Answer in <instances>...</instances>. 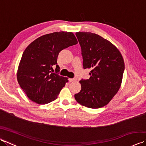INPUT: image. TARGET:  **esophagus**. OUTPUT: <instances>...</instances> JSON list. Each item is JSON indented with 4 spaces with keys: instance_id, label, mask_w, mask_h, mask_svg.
Instances as JSON below:
<instances>
[{
    "instance_id": "esophagus-1",
    "label": "esophagus",
    "mask_w": 146,
    "mask_h": 146,
    "mask_svg": "<svg viewBox=\"0 0 146 146\" xmlns=\"http://www.w3.org/2000/svg\"><path fill=\"white\" fill-rule=\"evenodd\" d=\"M68 80H69V82H71L76 81V79L75 78H69V79H68Z\"/></svg>"
}]
</instances>
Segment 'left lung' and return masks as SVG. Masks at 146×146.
<instances>
[{
  "label": "left lung",
  "instance_id": "1",
  "mask_svg": "<svg viewBox=\"0 0 146 146\" xmlns=\"http://www.w3.org/2000/svg\"><path fill=\"white\" fill-rule=\"evenodd\" d=\"M82 49L83 66L91 68V76L80 81L81 90L75 95L79 104L98 108L107 105L119 91L125 64L115 46L95 33H76Z\"/></svg>",
  "mask_w": 146,
  "mask_h": 146
}]
</instances>
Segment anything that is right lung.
Returning <instances> with one entry per match:
<instances>
[{
	"instance_id": "add662e5",
	"label": "right lung",
	"mask_w": 146,
	"mask_h": 146,
	"mask_svg": "<svg viewBox=\"0 0 146 146\" xmlns=\"http://www.w3.org/2000/svg\"><path fill=\"white\" fill-rule=\"evenodd\" d=\"M77 43L73 33L61 31L42 36L27 46L19 65L17 78L31 100L46 104L57 98L68 82V78L59 75L58 54ZM54 66L55 72L52 68Z\"/></svg>"
}]
</instances>
